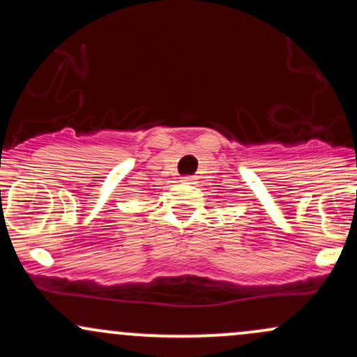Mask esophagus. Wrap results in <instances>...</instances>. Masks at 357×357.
<instances>
[{
    "label": "esophagus",
    "mask_w": 357,
    "mask_h": 357,
    "mask_svg": "<svg viewBox=\"0 0 357 357\" xmlns=\"http://www.w3.org/2000/svg\"><path fill=\"white\" fill-rule=\"evenodd\" d=\"M179 183H183V184H192V183H195V178H192V176H184V178L179 179Z\"/></svg>",
    "instance_id": "esophagus-1"
}]
</instances>
